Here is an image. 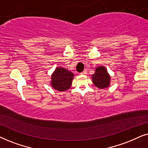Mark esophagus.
I'll return each instance as SVG.
<instances>
[{"instance_id": "1", "label": "esophagus", "mask_w": 148, "mask_h": 148, "mask_svg": "<svg viewBox=\"0 0 148 148\" xmlns=\"http://www.w3.org/2000/svg\"><path fill=\"white\" fill-rule=\"evenodd\" d=\"M87 74V71L86 70H84L83 72L80 73V74H82V75H85V74Z\"/></svg>"}]
</instances>
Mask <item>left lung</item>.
I'll use <instances>...</instances> for the list:
<instances>
[{"mask_svg":"<svg viewBox=\"0 0 148 148\" xmlns=\"http://www.w3.org/2000/svg\"><path fill=\"white\" fill-rule=\"evenodd\" d=\"M110 77L107 70L103 66L96 68L95 73L92 76V80L95 85L100 88L108 87L110 84Z\"/></svg>","mask_w":148,"mask_h":148,"instance_id":"left-lung-1","label":"left lung"}]
</instances>
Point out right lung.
Instances as JSON below:
<instances>
[{
	"mask_svg": "<svg viewBox=\"0 0 148 148\" xmlns=\"http://www.w3.org/2000/svg\"><path fill=\"white\" fill-rule=\"evenodd\" d=\"M74 74L66 69L58 68L51 77V84L55 89L64 91L70 88Z\"/></svg>",
	"mask_w": 148,
	"mask_h": 148,
	"instance_id": "obj_1",
	"label": "right lung"
}]
</instances>
